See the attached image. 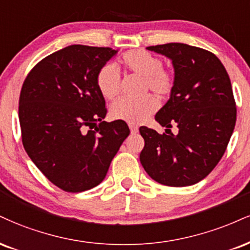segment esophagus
<instances>
[{
    "mask_svg": "<svg viewBox=\"0 0 250 250\" xmlns=\"http://www.w3.org/2000/svg\"><path fill=\"white\" fill-rule=\"evenodd\" d=\"M129 128H130V133H131V135H134V134H136L137 131H138V128L136 127V125H129Z\"/></svg>",
    "mask_w": 250,
    "mask_h": 250,
    "instance_id": "34e87169",
    "label": "esophagus"
}]
</instances>
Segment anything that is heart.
Returning a JSON list of instances; mask_svg holds the SVG:
<instances>
[{
  "instance_id": "heart-1",
  "label": "heart",
  "mask_w": 250,
  "mask_h": 250,
  "mask_svg": "<svg viewBox=\"0 0 250 250\" xmlns=\"http://www.w3.org/2000/svg\"><path fill=\"white\" fill-rule=\"evenodd\" d=\"M120 64L125 70L144 80V92L150 89L156 94L165 96L172 92L174 76L169 70L162 67V60L144 50H129L120 59ZM120 74L113 64H107L96 74V86L99 92L107 100H112L119 93ZM158 108V101L155 96L146 95L140 100L119 99L109 108L110 117L119 121H125L131 125H138L146 121Z\"/></svg>"
}]
</instances>
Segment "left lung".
I'll use <instances>...</instances> for the list:
<instances>
[{
  "instance_id": "obj_1",
  "label": "left lung",
  "mask_w": 250,
  "mask_h": 250,
  "mask_svg": "<svg viewBox=\"0 0 250 250\" xmlns=\"http://www.w3.org/2000/svg\"><path fill=\"white\" fill-rule=\"evenodd\" d=\"M172 60L174 87L156 114L162 127L178 133L158 134L141 127L144 148L140 161L159 184L193 185L216 167L236 122V104L228 73L214 53L183 43L148 46ZM171 131V130H170Z\"/></svg>"
}]
</instances>
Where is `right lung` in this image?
Returning a JSON list of instances; mask_svg holds the SVG:
<instances>
[{"label":"right lung","mask_w":250,"mask_h":250,"mask_svg":"<svg viewBox=\"0 0 250 250\" xmlns=\"http://www.w3.org/2000/svg\"><path fill=\"white\" fill-rule=\"evenodd\" d=\"M110 47L71 45L45 57L29 72L19 117L26 154L52 184L83 192L106 177L128 137L125 121L106 122L96 74L116 55Z\"/></svg>","instance_id":"obj_1"}]
</instances>
